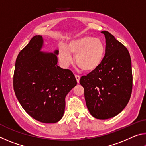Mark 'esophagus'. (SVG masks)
<instances>
[{
  "mask_svg": "<svg viewBox=\"0 0 146 146\" xmlns=\"http://www.w3.org/2000/svg\"><path fill=\"white\" fill-rule=\"evenodd\" d=\"M75 78L76 81H77V82L79 83V80H80V75H75Z\"/></svg>",
  "mask_w": 146,
  "mask_h": 146,
  "instance_id": "esophagus-1",
  "label": "esophagus"
}]
</instances>
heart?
Here are the masks:
<instances>
[{
  "instance_id": "1",
  "label": "heart",
  "mask_w": 146,
  "mask_h": 146,
  "mask_svg": "<svg viewBox=\"0 0 146 146\" xmlns=\"http://www.w3.org/2000/svg\"><path fill=\"white\" fill-rule=\"evenodd\" d=\"M106 48L102 40L91 36L73 39L67 46H62L59 49V58L64 66L72 62L71 54L75 55L76 64L81 70L91 72L97 70L102 64Z\"/></svg>"
}]
</instances>
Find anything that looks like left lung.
I'll list each match as a JSON object with an SVG mask.
<instances>
[{
  "instance_id": "obj_1",
  "label": "left lung",
  "mask_w": 146,
  "mask_h": 146,
  "mask_svg": "<svg viewBox=\"0 0 146 146\" xmlns=\"http://www.w3.org/2000/svg\"><path fill=\"white\" fill-rule=\"evenodd\" d=\"M105 56L97 70L80 79L89 111L106 120L122 111L130 99L133 87L131 60L127 49L107 31Z\"/></svg>"
}]
</instances>
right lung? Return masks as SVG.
Masks as SVG:
<instances>
[{"mask_svg":"<svg viewBox=\"0 0 146 146\" xmlns=\"http://www.w3.org/2000/svg\"><path fill=\"white\" fill-rule=\"evenodd\" d=\"M44 40L35 35L20 51L15 62L13 89L22 107L34 119L58 122L65 110V98L76 85L72 71L57 65L58 50L41 51Z\"/></svg>","mask_w":146,"mask_h":146,"instance_id":"right-lung-1","label":"right lung"}]
</instances>
